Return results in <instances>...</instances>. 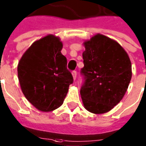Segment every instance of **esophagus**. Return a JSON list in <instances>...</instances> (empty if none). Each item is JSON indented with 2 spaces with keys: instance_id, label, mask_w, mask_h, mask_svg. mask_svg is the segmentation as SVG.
Segmentation results:
<instances>
[{
  "instance_id": "obj_1",
  "label": "esophagus",
  "mask_w": 146,
  "mask_h": 146,
  "mask_svg": "<svg viewBox=\"0 0 146 146\" xmlns=\"http://www.w3.org/2000/svg\"><path fill=\"white\" fill-rule=\"evenodd\" d=\"M72 77H73V79H74V80H76V78H77L76 71H73V72H72Z\"/></svg>"
}]
</instances>
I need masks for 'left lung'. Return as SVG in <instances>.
<instances>
[{
    "label": "left lung",
    "instance_id": "obj_1",
    "mask_svg": "<svg viewBox=\"0 0 146 146\" xmlns=\"http://www.w3.org/2000/svg\"><path fill=\"white\" fill-rule=\"evenodd\" d=\"M85 82L80 96L84 108L100 115L111 111L120 102L132 78L127 53L116 40L96 34L84 42Z\"/></svg>",
    "mask_w": 146,
    "mask_h": 146
}]
</instances>
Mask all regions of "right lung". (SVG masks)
<instances>
[{
	"label": "right lung",
	"instance_id": "add662e5",
	"mask_svg": "<svg viewBox=\"0 0 146 146\" xmlns=\"http://www.w3.org/2000/svg\"><path fill=\"white\" fill-rule=\"evenodd\" d=\"M62 42L48 35L29 46L19 62L18 78L28 101L38 110L48 112L62 105L73 83L62 54Z\"/></svg>",
	"mask_w": 146,
	"mask_h": 146
}]
</instances>
